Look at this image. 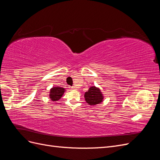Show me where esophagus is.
<instances>
[{
    "mask_svg": "<svg viewBox=\"0 0 160 160\" xmlns=\"http://www.w3.org/2000/svg\"><path fill=\"white\" fill-rule=\"evenodd\" d=\"M70 88H71V89H75V88L74 86H72V87H70Z\"/></svg>",
    "mask_w": 160,
    "mask_h": 160,
    "instance_id": "1",
    "label": "esophagus"
}]
</instances>
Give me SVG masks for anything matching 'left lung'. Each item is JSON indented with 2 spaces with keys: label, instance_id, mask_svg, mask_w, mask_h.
Instances as JSON below:
<instances>
[{
  "label": "left lung",
  "instance_id": "1",
  "mask_svg": "<svg viewBox=\"0 0 160 160\" xmlns=\"http://www.w3.org/2000/svg\"><path fill=\"white\" fill-rule=\"evenodd\" d=\"M85 101L89 105H95L103 102L104 99L103 94L99 88L91 86L88 91L84 95Z\"/></svg>",
  "mask_w": 160,
  "mask_h": 160
}]
</instances>
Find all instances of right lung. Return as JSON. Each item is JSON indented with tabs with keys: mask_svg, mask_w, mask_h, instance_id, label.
<instances>
[{
	"mask_svg": "<svg viewBox=\"0 0 160 160\" xmlns=\"http://www.w3.org/2000/svg\"><path fill=\"white\" fill-rule=\"evenodd\" d=\"M66 91L65 88H61V87H53L49 92V98L53 102L58 101L63 95L64 93Z\"/></svg>",
	"mask_w": 160,
	"mask_h": 160,
	"instance_id": "obj_1",
	"label": "right lung"
}]
</instances>
